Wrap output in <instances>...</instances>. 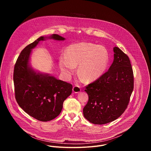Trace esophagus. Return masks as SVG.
<instances>
[{"label": "esophagus", "mask_w": 151, "mask_h": 151, "mask_svg": "<svg viewBox=\"0 0 151 151\" xmlns=\"http://www.w3.org/2000/svg\"><path fill=\"white\" fill-rule=\"evenodd\" d=\"M81 87L78 85H75L73 87V91L75 93H78L81 91Z\"/></svg>", "instance_id": "34e87169"}]
</instances>
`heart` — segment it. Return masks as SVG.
Wrapping results in <instances>:
<instances>
[{"label": "heart", "instance_id": "b5f03b06", "mask_svg": "<svg viewBox=\"0 0 151 151\" xmlns=\"http://www.w3.org/2000/svg\"><path fill=\"white\" fill-rule=\"evenodd\" d=\"M66 55L59 59L62 73L70 77L79 65L78 73L85 81L91 82L100 78L106 71L109 63V54L105 47L92 43L81 42L70 45Z\"/></svg>", "mask_w": 151, "mask_h": 151}]
</instances>
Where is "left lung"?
Listing matches in <instances>:
<instances>
[{"label":"left lung","mask_w":151,"mask_h":151,"mask_svg":"<svg viewBox=\"0 0 151 151\" xmlns=\"http://www.w3.org/2000/svg\"><path fill=\"white\" fill-rule=\"evenodd\" d=\"M108 71L86 86L88 101L83 109L84 117L94 124H105L118 118L125 111L134 88L130 60L118 47Z\"/></svg>","instance_id":"obj_1"}]
</instances>
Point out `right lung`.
Segmentation results:
<instances>
[{"label":"right lung","mask_w":151,"mask_h":151,"mask_svg":"<svg viewBox=\"0 0 151 151\" xmlns=\"http://www.w3.org/2000/svg\"><path fill=\"white\" fill-rule=\"evenodd\" d=\"M45 38L39 37L22 50L15 63L13 76L15 97L19 107L30 116L44 122L59 115L64 101L72 91V84L48 74L37 73L30 66L32 50ZM48 38L65 39L56 34Z\"/></svg>","instance_id":"obj_1"}]
</instances>
